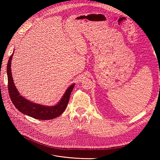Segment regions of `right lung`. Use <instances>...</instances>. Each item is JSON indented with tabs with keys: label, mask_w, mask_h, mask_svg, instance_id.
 <instances>
[{
	"label": "right lung",
	"mask_w": 160,
	"mask_h": 160,
	"mask_svg": "<svg viewBox=\"0 0 160 160\" xmlns=\"http://www.w3.org/2000/svg\"><path fill=\"white\" fill-rule=\"evenodd\" d=\"M12 54L9 58L7 65V75H8V89L10 98L12 103L23 114L27 115L37 119L47 120L56 118L64 112L67 104H68L71 91H72L75 85H71L67 89L64 95L62 96L59 103L55 106L47 107V106L41 105L35 103L31 102L28 100L24 98L20 95L16 87L14 86V81L12 77L11 72V60L12 59Z\"/></svg>",
	"instance_id": "add662e5"
}]
</instances>
